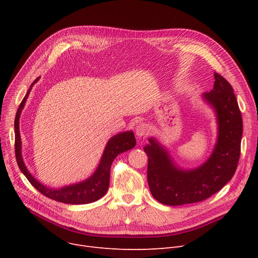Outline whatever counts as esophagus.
Here are the masks:
<instances>
[{"mask_svg":"<svg viewBox=\"0 0 258 258\" xmlns=\"http://www.w3.org/2000/svg\"><path fill=\"white\" fill-rule=\"evenodd\" d=\"M151 132V126L148 125L145 122H141L137 126H136V135L138 137H144L146 135L150 134Z\"/></svg>","mask_w":258,"mask_h":258,"instance_id":"34e87169","label":"esophagus"}]
</instances>
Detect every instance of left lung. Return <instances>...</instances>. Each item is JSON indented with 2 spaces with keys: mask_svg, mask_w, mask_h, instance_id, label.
<instances>
[{
  "mask_svg": "<svg viewBox=\"0 0 258 258\" xmlns=\"http://www.w3.org/2000/svg\"><path fill=\"white\" fill-rule=\"evenodd\" d=\"M213 90L202 95L218 121V141L208 160L195 169H182L155 138L144 146L148 157L147 181L153 197L162 204L179 206L201 202L232 179L240 156L242 119L233 89L214 72Z\"/></svg>",
  "mask_w": 258,
  "mask_h": 258,
  "instance_id": "1",
  "label": "left lung"
}]
</instances>
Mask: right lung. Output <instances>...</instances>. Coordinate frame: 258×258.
I'll list each match as a JSON object with an SVG mask.
<instances>
[{
	"mask_svg": "<svg viewBox=\"0 0 258 258\" xmlns=\"http://www.w3.org/2000/svg\"><path fill=\"white\" fill-rule=\"evenodd\" d=\"M38 79L39 77H37L30 86L28 92H27L24 99L22 100L16 115L15 148H16V158H17L18 165L21 171L24 173L25 177L32 184V186L36 188L40 194H43L49 199H52L54 201H57L60 203H64V204H72V205L89 204V203L97 201L100 198H102L107 191L108 185H110L111 166L115 158L121 153H124L128 150H132V148L136 145L135 135L132 131L123 132L118 135H115L114 137H112L110 140H108L105 145L104 152L97 169L95 170V172L89 179L83 182L72 184L69 186H64L61 188H49L43 185L29 172L28 168L26 167L24 163V160L22 157V141L20 136V125H19L20 116H21L22 110L25 106L26 100L29 96L33 85Z\"/></svg>",
	"mask_w": 258,
	"mask_h": 258,
	"instance_id": "right-lung-1",
	"label": "right lung"
}]
</instances>
